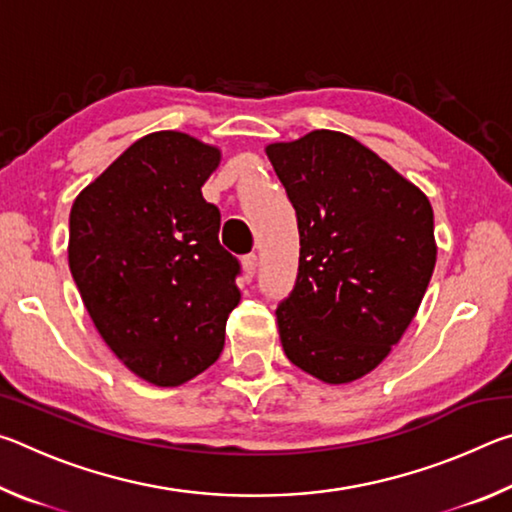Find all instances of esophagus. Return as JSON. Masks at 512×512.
<instances>
[{
	"mask_svg": "<svg viewBox=\"0 0 512 512\" xmlns=\"http://www.w3.org/2000/svg\"><path fill=\"white\" fill-rule=\"evenodd\" d=\"M241 264H244V271L248 277H253L257 271V255L255 253H248L241 257Z\"/></svg>",
	"mask_w": 512,
	"mask_h": 512,
	"instance_id": "obj_1",
	"label": "esophagus"
}]
</instances>
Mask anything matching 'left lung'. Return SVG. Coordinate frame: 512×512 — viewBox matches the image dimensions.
I'll use <instances>...</instances> for the list:
<instances>
[{
  "mask_svg": "<svg viewBox=\"0 0 512 512\" xmlns=\"http://www.w3.org/2000/svg\"><path fill=\"white\" fill-rule=\"evenodd\" d=\"M300 232L298 277L275 309L284 354L325 384H348L388 357L436 266L429 198L336 131L271 144Z\"/></svg>",
  "mask_w": 512,
  "mask_h": 512,
  "instance_id": "obj_1",
  "label": "left lung"
}]
</instances>
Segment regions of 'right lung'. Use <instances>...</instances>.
Masks as SVG:
<instances>
[{
	"label": "right lung",
	"mask_w": 512,
	"mask_h": 512,
	"mask_svg": "<svg viewBox=\"0 0 512 512\" xmlns=\"http://www.w3.org/2000/svg\"><path fill=\"white\" fill-rule=\"evenodd\" d=\"M214 146L146 135L76 198L69 271L108 348L155 386L185 384L219 359L241 264L221 246L201 187Z\"/></svg>",
	"instance_id": "1"
}]
</instances>
